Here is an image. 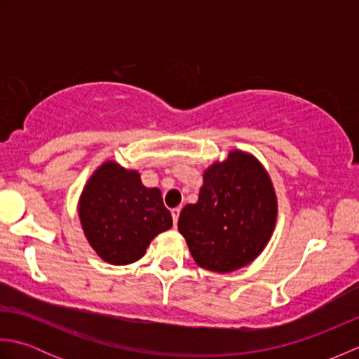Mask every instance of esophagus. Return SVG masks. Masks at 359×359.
Here are the masks:
<instances>
[{"label": "esophagus", "mask_w": 359, "mask_h": 359, "mask_svg": "<svg viewBox=\"0 0 359 359\" xmlns=\"http://www.w3.org/2000/svg\"><path fill=\"white\" fill-rule=\"evenodd\" d=\"M179 215H180V208H172L171 210V216H172V222L174 225H177V220H179Z\"/></svg>", "instance_id": "34e87169"}]
</instances>
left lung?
Wrapping results in <instances>:
<instances>
[{"instance_id": "obj_1", "label": "left lung", "mask_w": 359, "mask_h": 359, "mask_svg": "<svg viewBox=\"0 0 359 359\" xmlns=\"http://www.w3.org/2000/svg\"><path fill=\"white\" fill-rule=\"evenodd\" d=\"M276 216L269 172L255 156L234 149L203 172L199 201L180 211L179 231L197 265L230 273L262 253Z\"/></svg>"}]
</instances>
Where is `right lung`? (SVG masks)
Listing matches in <instances>:
<instances>
[{"label":"right lung","mask_w":359,"mask_h":359,"mask_svg":"<svg viewBox=\"0 0 359 359\" xmlns=\"http://www.w3.org/2000/svg\"><path fill=\"white\" fill-rule=\"evenodd\" d=\"M79 216L90 247L112 265L133 264L149 242L172 226L158 188H147L140 174L108 160L90 175L79 202Z\"/></svg>","instance_id":"right-lung-1"}]
</instances>
